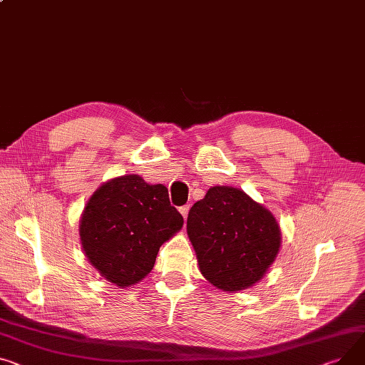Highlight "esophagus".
<instances>
[{
	"mask_svg": "<svg viewBox=\"0 0 365 365\" xmlns=\"http://www.w3.org/2000/svg\"><path fill=\"white\" fill-rule=\"evenodd\" d=\"M189 208H190V205H182V207L179 208V211H180V214L183 215L185 220H186V218H187V214H189Z\"/></svg>",
	"mask_w": 365,
	"mask_h": 365,
	"instance_id": "34e87169",
	"label": "esophagus"
}]
</instances>
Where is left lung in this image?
Here are the masks:
<instances>
[{
	"mask_svg": "<svg viewBox=\"0 0 365 365\" xmlns=\"http://www.w3.org/2000/svg\"><path fill=\"white\" fill-rule=\"evenodd\" d=\"M186 227L201 273L223 290L257 283L280 248L273 214L230 186H214L193 204Z\"/></svg>",
	"mask_w": 365,
	"mask_h": 365,
	"instance_id": "obj_1",
	"label": "left lung"
}]
</instances>
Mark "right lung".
Listing matches in <instances>:
<instances>
[{
	"mask_svg": "<svg viewBox=\"0 0 365 365\" xmlns=\"http://www.w3.org/2000/svg\"><path fill=\"white\" fill-rule=\"evenodd\" d=\"M183 226L164 185H148L136 175L103 185L81 218V240L92 265L117 286L147 276L160 247Z\"/></svg>",
	"mask_w": 365,
	"mask_h": 365,
	"instance_id": "obj_1",
	"label": "right lung"
}]
</instances>
